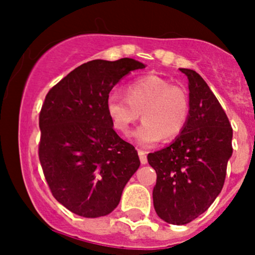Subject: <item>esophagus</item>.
I'll list each match as a JSON object with an SVG mask.
<instances>
[{
	"label": "esophagus",
	"instance_id": "obj_1",
	"mask_svg": "<svg viewBox=\"0 0 255 255\" xmlns=\"http://www.w3.org/2000/svg\"><path fill=\"white\" fill-rule=\"evenodd\" d=\"M138 155H139V159H140V163L142 164H146L148 163V159H146V153L144 150H138Z\"/></svg>",
	"mask_w": 255,
	"mask_h": 255
}]
</instances>
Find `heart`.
Here are the masks:
<instances>
[{
    "mask_svg": "<svg viewBox=\"0 0 255 255\" xmlns=\"http://www.w3.org/2000/svg\"><path fill=\"white\" fill-rule=\"evenodd\" d=\"M126 96L110 95L107 113L113 128L126 137L142 113L144 122L134 133L140 145H153L164 137L173 139L186 127L190 115L187 92L168 80L158 75L140 76L127 85Z\"/></svg>",
    "mask_w": 255,
    "mask_h": 255,
    "instance_id": "1",
    "label": "heart"
}]
</instances>
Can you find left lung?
I'll use <instances>...</instances> for the list:
<instances>
[{
	"label": "left lung",
	"mask_w": 255,
	"mask_h": 255,
	"mask_svg": "<svg viewBox=\"0 0 255 255\" xmlns=\"http://www.w3.org/2000/svg\"><path fill=\"white\" fill-rule=\"evenodd\" d=\"M180 71L189 80L186 127L173 143L148 154L156 171V215L177 226L191 222L212 205L225 184L233 151L232 127L218 100L196 71Z\"/></svg>",
	"instance_id": "1"
}]
</instances>
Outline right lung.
I'll return each instance as SVG.
<instances>
[{"mask_svg": "<svg viewBox=\"0 0 255 255\" xmlns=\"http://www.w3.org/2000/svg\"><path fill=\"white\" fill-rule=\"evenodd\" d=\"M145 68L130 58L78 66L45 96L39 115V160L56 201L75 215L111 213L140 165L132 144L113 129L110 91L126 75Z\"/></svg>", "mask_w": 255, "mask_h": 255, "instance_id": "obj_1", "label": "right lung"}]
</instances>
